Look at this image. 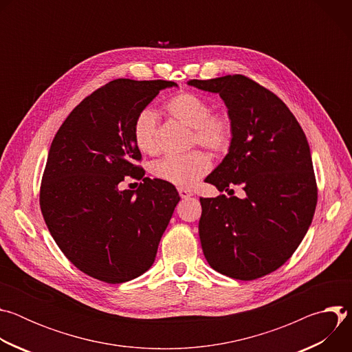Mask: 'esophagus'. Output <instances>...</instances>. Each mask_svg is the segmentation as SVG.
I'll list each match as a JSON object with an SVG mask.
<instances>
[{
	"instance_id": "1",
	"label": "esophagus",
	"mask_w": 352,
	"mask_h": 352,
	"mask_svg": "<svg viewBox=\"0 0 352 352\" xmlns=\"http://www.w3.org/2000/svg\"><path fill=\"white\" fill-rule=\"evenodd\" d=\"M178 193H179V196H181L182 199H188V197L193 196V193H192L190 190H186V189H178Z\"/></svg>"
}]
</instances>
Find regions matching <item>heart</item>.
<instances>
[{
    "mask_svg": "<svg viewBox=\"0 0 352 352\" xmlns=\"http://www.w3.org/2000/svg\"><path fill=\"white\" fill-rule=\"evenodd\" d=\"M171 117L192 128V142L214 153L224 152L231 142V122L226 114L210 113L212 106L204 96L184 91L166 103ZM159 118L152 107L140 110L133 121V139L143 153L155 155L159 148ZM210 159L204 152H192L184 156H166L153 163L152 173L156 178L181 189L192 188L210 170Z\"/></svg>",
    "mask_w": 352,
    "mask_h": 352,
    "instance_id": "heart-1",
    "label": "heart"
}]
</instances>
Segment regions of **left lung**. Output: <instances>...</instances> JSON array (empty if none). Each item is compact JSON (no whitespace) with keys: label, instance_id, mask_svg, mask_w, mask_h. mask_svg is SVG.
Returning <instances> with one entry per match:
<instances>
[{"label":"left lung","instance_id":"8db88e82","mask_svg":"<svg viewBox=\"0 0 352 352\" xmlns=\"http://www.w3.org/2000/svg\"><path fill=\"white\" fill-rule=\"evenodd\" d=\"M188 85L220 94L231 122L228 153L206 182L220 192L232 185L245 190L243 199L200 197L204 255L231 278L263 277L291 258L315 214L318 189L307 136L274 93L243 75Z\"/></svg>","mask_w":352,"mask_h":352}]
</instances>
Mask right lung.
Returning <instances> with one entry per match:
<instances>
[{
    "mask_svg": "<svg viewBox=\"0 0 352 352\" xmlns=\"http://www.w3.org/2000/svg\"><path fill=\"white\" fill-rule=\"evenodd\" d=\"M168 80L116 79L97 89L67 117L48 150L40 208L63 254L83 273L120 284L155 263L179 202L162 179L143 178L133 121ZM142 179L121 191L124 176Z\"/></svg>",
    "mask_w": 352,
    "mask_h": 352,
    "instance_id": "add662e5",
    "label": "right lung"
}]
</instances>
